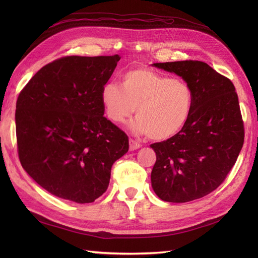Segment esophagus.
<instances>
[{
	"label": "esophagus",
	"mask_w": 258,
	"mask_h": 258,
	"mask_svg": "<svg viewBox=\"0 0 258 258\" xmlns=\"http://www.w3.org/2000/svg\"><path fill=\"white\" fill-rule=\"evenodd\" d=\"M141 147V144H140L139 142H137L136 140L134 139H130L129 140V150L130 151H135V150H138V148Z\"/></svg>",
	"instance_id": "obj_1"
}]
</instances>
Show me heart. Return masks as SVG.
Listing matches in <instances>:
<instances>
[{"instance_id":"heart-1","label":"heart","mask_w":258,"mask_h":258,"mask_svg":"<svg viewBox=\"0 0 258 258\" xmlns=\"http://www.w3.org/2000/svg\"><path fill=\"white\" fill-rule=\"evenodd\" d=\"M101 102L107 118L122 124L134 115L132 129L162 141L174 137L192 113L195 93L189 84L147 68L124 73L121 87L114 83L101 89Z\"/></svg>"}]
</instances>
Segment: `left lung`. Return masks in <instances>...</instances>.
I'll return each instance as SVG.
<instances>
[{
	"label": "left lung",
	"mask_w": 258,
	"mask_h": 258,
	"mask_svg": "<svg viewBox=\"0 0 258 258\" xmlns=\"http://www.w3.org/2000/svg\"><path fill=\"white\" fill-rule=\"evenodd\" d=\"M191 86L192 113L185 127L154 143L153 189L167 202H188L215 190L235 165L244 141V126L235 86L206 62L154 63Z\"/></svg>",
	"instance_id": "1"
}]
</instances>
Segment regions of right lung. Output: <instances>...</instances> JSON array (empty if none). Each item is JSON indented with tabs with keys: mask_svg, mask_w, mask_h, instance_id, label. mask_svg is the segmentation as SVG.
Wrapping results in <instances>:
<instances>
[{
	"mask_svg": "<svg viewBox=\"0 0 258 258\" xmlns=\"http://www.w3.org/2000/svg\"><path fill=\"white\" fill-rule=\"evenodd\" d=\"M115 56H68L44 66L20 91L16 135L22 168L61 199L90 204L106 191L128 136L103 116L101 89Z\"/></svg>",
	"mask_w": 258,
	"mask_h": 258,
	"instance_id": "1",
	"label": "right lung"
}]
</instances>
